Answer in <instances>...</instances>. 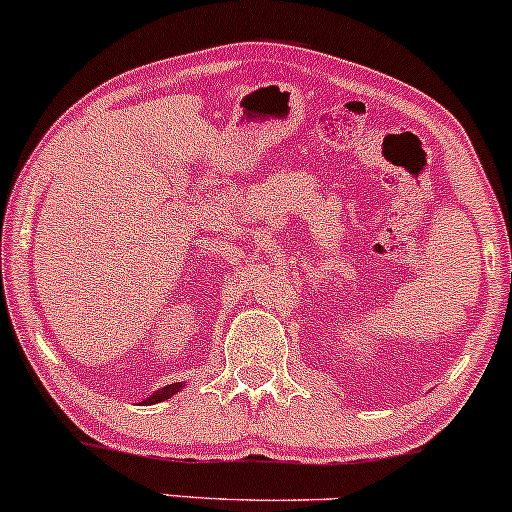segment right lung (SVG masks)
Returning a JSON list of instances; mask_svg holds the SVG:
<instances>
[{
	"mask_svg": "<svg viewBox=\"0 0 512 512\" xmlns=\"http://www.w3.org/2000/svg\"><path fill=\"white\" fill-rule=\"evenodd\" d=\"M181 387H183L181 382H176V384H169V387H162V389H159L157 394H152V396H149V399L145 401V404H159V401H164V399H169V396H174L176 392H179Z\"/></svg>",
	"mask_w": 512,
	"mask_h": 512,
	"instance_id": "right-lung-1",
	"label": "right lung"
}]
</instances>
